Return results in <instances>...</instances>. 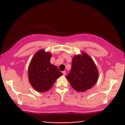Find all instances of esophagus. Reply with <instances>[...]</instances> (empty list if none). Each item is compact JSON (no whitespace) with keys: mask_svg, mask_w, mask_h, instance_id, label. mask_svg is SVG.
<instances>
[{"mask_svg":"<svg viewBox=\"0 0 125 125\" xmlns=\"http://www.w3.org/2000/svg\"><path fill=\"white\" fill-rule=\"evenodd\" d=\"M62 73H63V75H66V71H63V72H62Z\"/></svg>","mask_w":125,"mask_h":125,"instance_id":"1","label":"esophagus"}]
</instances>
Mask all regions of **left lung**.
<instances>
[{"instance_id":"8db88e82","label":"left lung","mask_w":125,"mask_h":125,"mask_svg":"<svg viewBox=\"0 0 125 125\" xmlns=\"http://www.w3.org/2000/svg\"><path fill=\"white\" fill-rule=\"evenodd\" d=\"M72 68L66 76L71 87L77 92H84L92 88L97 82L99 73L96 65L86 52L73 59Z\"/></svg>"}]
</instances>
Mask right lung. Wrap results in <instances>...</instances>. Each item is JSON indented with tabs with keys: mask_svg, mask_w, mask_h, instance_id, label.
<instances>
[{
	"mask_svg": "<svg viewBox=\"0 0 125 125\" xmlns=\"http://www.w3.org/2000/svg\"><path fill=\"white\" fill-rule=\"evenodd\" d=\"M51 58L50 52L41 50L34 55L29 64V81L39 92L49 91L57 78L63 75L56 66L51 64Z\"/></svg>",
	"mask_w": 125,
	"mask_h": 125,
	"instance_id": "1",
	"label": "right lung"
}]
</instances>
